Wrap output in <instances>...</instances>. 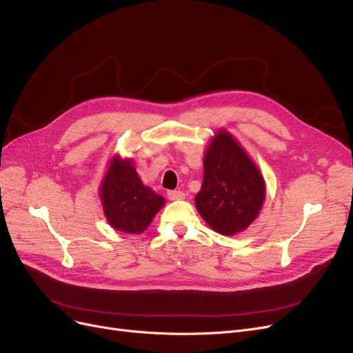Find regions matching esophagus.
Listing matches in <instances>:
<instances>
[{"label":"esophagus","instance_id":"obj_1","mask_svg":"<svg viewBox=\"0 0 353 353\" xmlns=\"http://www.w3.org/2000/svg\"><path fill=\"white\" fill-rule=\"evenodd\" d=\"M167 196H169L170 200H181V199H184V193L180 192V190H170V192H167Z\"/></svg>","mask_w":353,"mask_h":353}]
</instances>
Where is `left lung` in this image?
I'll list each match as a JSON object with an SVG mask.
<instances>
[{"mask_svg": "<svg viewBox=\"0 0 353 353\" xmlns=\"http://www.w3.org/2000/svg\"><path fill=\"white\" fill-rule=\"evenodd\" d=\"M196 209L220 234L246 230L261 212L266 186L262 173L230 133L219 130L209 144Z\"/></svg>", "mask_w": 353, "mask_h": 353, "instance_id": "1", "label": "left lung"}]
</instances>
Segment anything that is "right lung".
Wrapping results in <instances>:
<instances>
[{"instance_id":"1","label":"right lung","mask_w":353,"mask_h":353,"mask_svg":"<svg viewBox=\"0 0 353 353\" xmlns=\"http://www.w3.org/2000/svg\"><path fill=\"white\" fill-rule=\"evenodd\" d=\"M103 210L110 226L124 233H141L164 206V197L140 180L130 159L116 156L100 188Z\"/></svg>"}]
</instances>
